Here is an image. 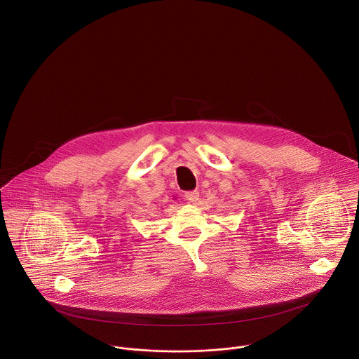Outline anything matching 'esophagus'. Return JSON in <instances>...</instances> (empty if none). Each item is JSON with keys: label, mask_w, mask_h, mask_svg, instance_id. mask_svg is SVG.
<instances>
[{"label": "esophagus", "mask_w": 359, "mask_h": 359, "mask_svg": "<svg viewBox=\"0 0 359 359\" xmlns=\"http://www.w3.org/2000/svg\"><path fill=\"white\" fill-rule=\"evenodd\" d=\"M186 199L189 201V202H191V203H197L199 199V193L198 191H189V193H186Z\"/></svg>", "instance_id": "1"}]
</instances>
